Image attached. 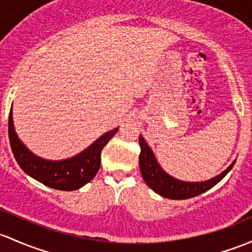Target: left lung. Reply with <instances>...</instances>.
Instances as JSON below:
<instances>
[{"label": "left lung", "instance_id": "1", "mask_svg": "<svg viewBox=\"0 0 252 252\" xmlns=\"http://www.w3.org/2000/svg\"><path fill=\"white\" fill-rule=\"evenodd\" d=\"M139 144L141 147L139 164L145 182L156 193H158L164 198H169V199H189V198L202 194V193L210 189L211 187L215 186L216 184H219L228 174V171L231 170L235 163V161H233L223 173L217 175L216 177H213L211 180H208V181L185 182L174 179L160 168V165L157 163L155 156H153V152L145 142L141 135L139 136Z\"/></svg>", "mask_w": 252, "mask_h": 252}]
</instances>
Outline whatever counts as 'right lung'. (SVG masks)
<instances>
[{
	"mask_svg": "<svg viewBox=\"0 0 252 252\" xmlns=\"http://www.w3.org/2000/svg\"><path fill=\"white\" fill-rule=\"evenodd\" d=\"M118 131V128L107 131L92 146L76 157L66 160L52 161L36 157L18 139L13 126L12 110L8 118V135L12 152L19 166L31 177L50 189L59 190H75L81 189L99 171L101 164V151L105 145Z\"/></svg>",
	"mask_w": 252,
	"mask_h": 252,
	"instance_id": "right-lung-1",
	"label": "right lung"
}]
</instances>
